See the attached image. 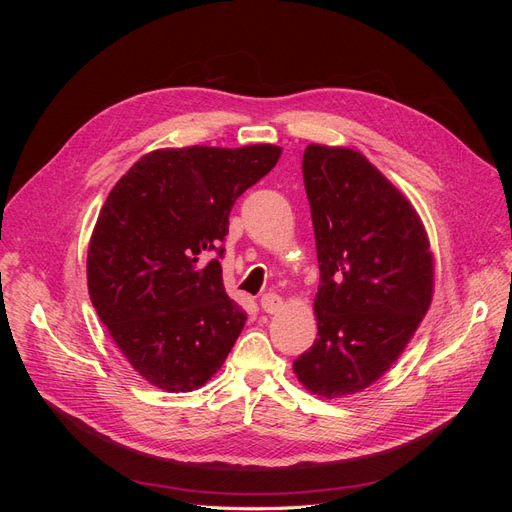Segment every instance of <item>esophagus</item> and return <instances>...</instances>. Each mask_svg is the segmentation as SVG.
<instances>
[{
	"instance_id": "obj_1",
	"label": "esophagus",
	"mask_w": 512,
	"mask_h": 512,
	"mask_svg": "<svg viewBox=\"0 0 512 512\" xmlns=\"http://www.w3.org/2000/svg\"><path fill=\"white\" fill-rule=\"evenodd\" d=\"M282 305H284L282 297H277V294H273V292L265 294V297L260 299V307L265 309L267 314H277V312H280V309H282Z\"/></svg>"
}]
</instances>
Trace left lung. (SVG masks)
Here are the masks:
<instances>
[{
  "mask_svg": "<svg viewBox=\"0 0 512 512\" xmlns=\"http://www.w3.org/2000/svg\"><path fill=\"white\" fill-rule=\"evenodd\" d=\"M303 181L316 235L318 337L292 363L305 389L350 397L406 350L433 299V252L421 215L361 151L312 143Z\"/></svg>",
  "mask_w": 512,
  "mask_h": 512,
  "instance_id": "1",
  "label": "left lung"
}]
</instances>
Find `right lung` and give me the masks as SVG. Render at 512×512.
Instances as JSON below:
<instances>
[{"instance_id":"obj_1","label":"right lung","mask_w":512,"mask_h":512,"mask_svg":"<svg viewBox=\"0 0 512 512\" xmlns=\"http://www.w3.org/2000/svg\"><path fill=\"white\" fill-rule=\"evenodd\" d=\"M280 156L267 143L156 149L106 196L87 250L89 297L115 346L158 389H200L235 346L247 316L211 252L235 200Z\"/></svg>"}]
</instances>
